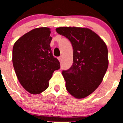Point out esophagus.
Instances as JSON below:
<instances>
[{"label":"esophagus","instance_id":"obj_1","mask_svg":"<svg viewBox=\"0 0 123 123\" xmlns=\"http://www.w3.org/2000/svg\"><path fill=\"white\" fill-rule=\"evenodd\" d=\"M58 60H59V61L60 62H61V61H62V57L61 56L59 57H58Z\"/></svg>","mask_w":123,"mask_h":123}]
</instances>
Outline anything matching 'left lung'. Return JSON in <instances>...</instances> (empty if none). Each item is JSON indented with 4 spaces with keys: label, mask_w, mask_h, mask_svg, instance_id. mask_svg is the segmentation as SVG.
<instances>
[{
    "label": "left lung",
    "mask_w": 123,
    "mask_h": 123,
    "mask_svg": "<svg viewBox=\"0 0 123 123\" xmlns=\"http://www.w3.org/2000/svg\"><path fill=\"white\" fill-rule=\"evenodd\" d=\"M55 30L69 39L73 48V65L62 73L66 90L76 98L86 97L101 83L108 68L106 44L86 28L59 27Z\"/></svg>",
    "instance_id": "8db88e82"
}]
</instances>
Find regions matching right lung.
I'll return each instance as SVG.
<instances>
[{"mask_svg":"<svg viewBox=\"0 0 123 123\" xmlns=\"http://www.w3.org/2000/svg\"><path fill=\"white\" fill-rule=\"evenodd\" d=\"M50 29L37 28L15 42L12 64L22 86L31 94H39L49 87L54 71L60 68L50 48Z\"/></svg>","mask_w":123,"mask_h":123,"instance_id":"right-lung-1","label":"right lung"}]
</instances>
